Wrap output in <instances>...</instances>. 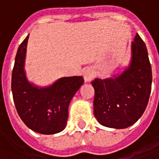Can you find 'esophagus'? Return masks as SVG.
<instances>
[{
    "instance_id": "esophagus-1",
    "label": "esophagus",
    "mask_w": 159,
    "mask_h": 159,
    "mask_svg": "<svg viewBox=\"0 0 159 159\" xmlns=\"http://www.w3.org/2000/svg\"><path fill=\"white\" fill-rule=\"evenodd\" d=\"M93 77H94V72L92 69L88 68L84 70V78L85 82H90Z\"/></svg>"
}]
</instances>
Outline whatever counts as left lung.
<instances>
[{"label":"left lung","instance_id":"left-lung-1","mask_svg":"<svg viewBox=\"0 0 159 159\" xmlns=\"http://www.w3.org/2000/svg\"><path fill=\"white\" fill-rule=\"evenodd\" d=\"M131 61L113 78H96L94 115L99 123L112 129H126L144 112L151 91L152 72L144 42L136 33L131 45Z\"/></svg>","mask_w":159,"mask_h":159}]
</instances>
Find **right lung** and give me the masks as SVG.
<instances>
[{
	"instance_id": "obj_1",
	"label": "right lung",
	"mask_w": 159,
	"mask_h": 159,
	"mask_svg": "<svg viewBox=\"0 0 159 159\" xmlns=\"http://www.w3.org/2000/svg\"><path fill=\"white\" fill-rule=\"evenodd\" d=\"M28 39L29 35L18 47L12 71L11 90L15 106L29 129L39 134H56L66 127L69 103L84 84V78L61 77L47 87H38L30 83L25 70Z\"/></svg>"
}]
</instances>
